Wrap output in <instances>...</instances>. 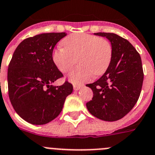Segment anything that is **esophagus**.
<instances>
[{
  "mask_svg": "<svg viewBox=\"0 0 155 155\" xmlns=\"http://www.w3.org/2000/svg\"><path fill=\"white\" fill-rule=\"evenodd\" d=\"M80 88H81V85H73V89H74V91H78V90H79Z\"/></svg>",
  "mask_w": 155,
  "mask_h": 155,
  "instance_id": "obj_1",
  "label": "esophagus"
}]
</instances>
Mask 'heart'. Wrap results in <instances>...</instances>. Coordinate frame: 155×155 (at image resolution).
Instances as JSON below:
<instances>
[{
	"instance_id": "heart-1",
	"label": "heart",
	"mask_w": 155,
	"mask_h": 155,
	"mask_svg": "<svg viewBox=\"0 0 155 155\" xmlns=\"http://www.w3.org/2000/svg\"><path fill=\"white\" fill-rule=\"evenodd\" d=\"M64 47L53 51L52 60L58 70L67 73L76 64L79 66L72 70L69 79L73 83L88 81L93 76L103 75L111 63L113 51L107 40L86 33H75L66 37Z\"/></svg>"
}]
</instances>
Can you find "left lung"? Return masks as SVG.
Returning a JSON list of instances; mask_svg holds the SVG:
<instances>
[{"label":"left lung","instance_id":"obj_1","mask_svg":"<svg viewBox=\"0 0 155 155\" xmlns=\"http://www.w3.org/2000/svg\"><path fill=\"white\" fill-rule=\"evenodd\" d=\"M111 43V63L103 76L86 86L93 97L86 107L95 117L116 121L127 115L137 102L142 91L144 73L139 54L128 40L118 35L97 32Z\"/></svg>","mask_w":155,"mask_h":155}]
</instances>
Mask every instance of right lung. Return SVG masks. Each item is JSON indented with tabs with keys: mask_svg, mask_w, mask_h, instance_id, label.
<instances>
[{
	"mask_svg": "<svg viewBox=\"0 0 155 155\" xmlns=\"http://www.w3.org/2000/svg\"><path fill=\"white\" fill-rule=\"evenodd\" d=\"M66 32H51L27 38L15 50L7 71L8 94L20 117L34 125H44L61 114L73 85L65 81L51 83L64 76L52 60L57 43Z\"/></svg>",
	"mask_w": 155,
	"mask_h": 155,
	"instance_id": "1",
	"label": "right lung"
}]
</instances>
